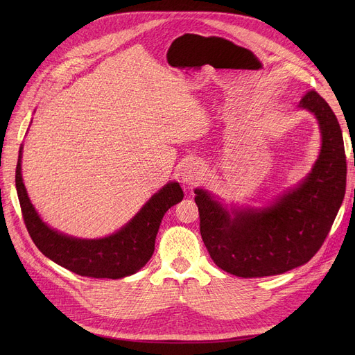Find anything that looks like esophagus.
I'll list each match as a JSON object with an SVG mask.
<instances>
[{
	"mask_svg": "<svg viewBox=\"0 0 355 355\" xmlns=\"http://www.w3.org/2000/svg\"><path fill=\"white\" fill-rule=\"evenodd\" d=\"M181 178L185 184H189V185H194V184L200 182V180L202 178L201 165H198V162H187L182 168Z\"/></svg>",
	"mask_w": 355,
	"mask_h": 355,
	"instance_id": "esophagus-1",
	"label": "esophagus"
}]
</instances>
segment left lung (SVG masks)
<instances>
[{
	"instance_id": "left-lung-1",
	"label": "left lung",
	"mask_w": 355,
	"mask_h": 355,
	"mask_svg": "<svg viewBox=\"0 0 355 355\" xmlns=\"http://www.w3.org/2000/svg\"><path fill=\"white\" fill-rule=\"evenodd\" d=\"M320 122L322 148L312 173L300 185L262 210L229 211L206 191L196 190L200 233L213 262L240 277L281 275L315 256L341 207L347 159L337 116L315 89L301 99Z\"/></svg>"
}]
</instances>
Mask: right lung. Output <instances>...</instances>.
Returning <instances> with one entry per match:
<instances>
[{
    "label": "right lung",
    "mask_w": 355,
    "mask_h": 355,
    "mask_svg": "<svg viewBox=\"0 0 355 355\" xmlns=\"http://www.w3.org/2000/svg\"><path fill=\"white\" fill-rule=\"evenodd\" d=\"M15 187L27 232L39 250L73 273L96 279H119L144 268L154 253L164 214L184 197L178 182L166 184L118 233L82 240L51 230L35 213L21 178V151L15 168Z\"/></svg>",
    "instance_id": "right-lung-1"
}]
</instances>
